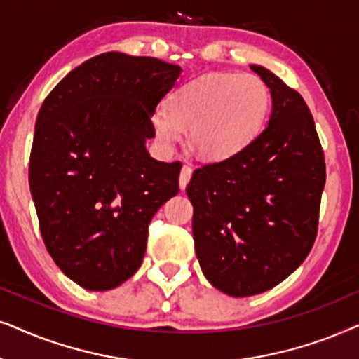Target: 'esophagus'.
Segmentation results:
<instances>
[{
    "mask_svg": "<svg viewBox=\"0 0 359 359\" xmlns=\"http://www.w3.org/2000/svg\"><path fill=\"white\" fill-rule=\"evenodd\" d=\"M192 167H190V165H184L182 167V170H180V180H179V182H180V189H185V187H187V184H189V180H190V177H192Z\"/></svg>",
    "mask_w": 359,
    "mask_h": 359,
    "instance_id": "1",
    "label": "esophagus"
}]
</instances>
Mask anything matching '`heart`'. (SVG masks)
Masks as SVG:
<instances>
[{"mask_svg":"<svg viewBox=\"0 0 359 359\" xmlns=\"http://www.w3.org/2000/svg\"><path fill=\"white\" fill-rule=\"evenodd\" d=\"M271 107V90L251 74H210L175 88L169 108L152 113V128L164 146H174L190 128V142L208 161L238 154L255 140Z\"/></svg>","mask_w":359,"mask_h":359,"instance_id":"1","label":"heart"}]
</instances>
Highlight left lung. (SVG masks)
Masks as SVG:
<instances>
[{
	"label": "left lung",
	"mask_w": 359,
	"mask_h": 359,
	"mask_svg": "<svg viewBox=\"0 0 359 359\" xmlns=\"http://www.w3.org/2000/svg\"><path fill=\"white\" fill-rule=\"evenodd\" d=\"M272 97L269 123L245 149L194 172L187 195L200 267L233 297L266 292L312 250L325 187V156L299 92L251 65Z\"/></svg>",
	"instance_id": "left-lung-1"
}]
</instances>
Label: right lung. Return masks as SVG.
<instances>
[{
    "label": "right lung",
    "instance_id": "right-lung-1",
    "mask_svg": "<svg viewBox=\"0 0 359 359\" xmlns=\"http://www.w3.org/2000/svg\"><path fill=\"white\" fill-rule=\"evenodd\" d=\"M154 57L104 52L67 74L36 119L29 187L44 245L88 290L140 269L147 226L179 194L180 164L149 156L152 113L180 76Z\"/></svg>",
    "mask_w": 359,
    "mask_h": 359
}]
</instances>
